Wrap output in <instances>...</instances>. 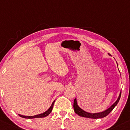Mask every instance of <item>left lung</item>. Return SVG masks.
Here are the masks:
<instances>
[{
	"label": "left lung",
	"mask_w": 130,
	"mask_h": 130,
	"mask_svg": "<svg viewBox=\"0 0 130 130\" xmlns=\"http://www.w3.org/2000/svg\"><path fill=\"white\" fill-rule=\"evenodd\" d=\"M121 93H120V96L118 97L117 100L116 101L115 103H114V104L112 105L108 109H107L105 111L103 112H100V113H90L88 112L85 111L84 110H83L82 109L80 108L77 105V102H76V98H75L74 102H73V108H74V111L77 115H78L79 116L82 117H85V118H93V119H97V118H104V117H106L109 113L111 112L112 110H113L115 107L117 106V105L118 104V102H119L120 97H121Z\"/></svg>",
	"instance_id": "8db88e82"
}]
</instances>
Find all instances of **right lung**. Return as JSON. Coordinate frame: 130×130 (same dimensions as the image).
Segmentation results:
<instances>
[{
    "label": "right lung",
    "mask_w": 130,
    "mask_h": 130,
    "mask_svg": "<svg viewBox=\"0 0 130 130\" xmlns=\"http://www.w3.org/2000/svg\"><path fill=\"white\" fill-rule=\"evenodd\" d=\"M54 102L55 101L53 102L52 106L49 108V109L47 111L44 112V113H41V114L37 115H35V116H24V115H19L20 116V117H22V118H28V119H31V118H43V117H47V116L48 115L51 113L52 110V108H53V106H54Z\"/></svg>",
    "instance_id": "right-lung-1"
}]
</instances>
